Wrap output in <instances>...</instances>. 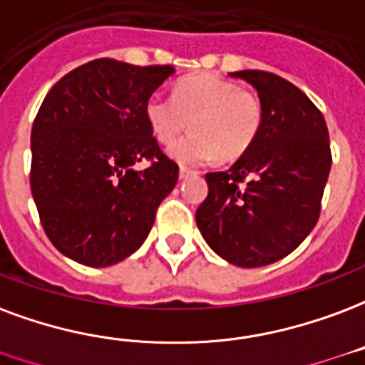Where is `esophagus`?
<instances>
[{
    "instance_id": "obj_1",
    "label": "esophagus",
    "mask_w": 365,
    "mask_h": 365,
    "mask_svg": "<svg viewBox=\"0 0 365 365\" xmlns=\"http://www.w3.org/2000/svg\"><path fill=\"white\" fill-rule=\"evenodd\" d=\"M199 172L191 168H185V166H180V180H185V178H191V175H197Z\"/></svg>"
}]
</instances>
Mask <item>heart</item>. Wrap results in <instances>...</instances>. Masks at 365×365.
<instances>
[{"label":"heart","mask_w":365,"mask_h":365,"mask_svg":"<svg viewBox=\"0 0 365 365\" xmlns=\"http://www.w3.org/2000/svg\"><path fill=\"white\" fill-rule=\"evenodd\" d=\"M150 131L160 143H172L183 129L193 133L175 141L168 155L180 164H205L212 158L236 160L257 141L263 108L253 94L212 73L180 81L174 96L153 93L145 104Z\"/></svg>","instance_id":"heart-1"}]
</instances>
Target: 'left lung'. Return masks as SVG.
Returning a JSON list of instances; mask_svg holds the SVG:
<instances>
[{
  "mask_svg": "<svg viewBox=\"0 0 365 365\" xmlns=\"http://www.w3.org/2000/svg\"><path fill=\"white\" fill-rule=\"evenodd\" d=\"M230 77L257 91L263 125L228 172L205 175L209 195L195 220L217 255L251 269L292 253L317 224L331 147L325 118L298 86L257 69Z\"/></svg>",
  "mask_w": 365,
  "mask_h": 365,
  "instance_id": "1",
  "label": "left lung"
}]
</instances>
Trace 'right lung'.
Returning a JSON list of instances; mask_svg holds the SVG:
<instances>
[{
    "instance_id": "obj_1",
    "label": "right lung",
    "mask_w": 365,
    "mask_h": 365,
    "mask_svg": "<svg viewBox=\"0 0 365 365\" xmlns=\"http://www.w3.org/2000/svg\"><path fill=\"white\" fill-rule=\"evenodd\" d=\"M174 73L102 58L46 94L31 133V190L46 236L66 257L110 267L147 240L178 164L153 137L145 104ZM143 158L153 164L133 170Z\"/></svg>"
}]
</instances>
